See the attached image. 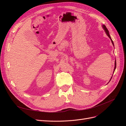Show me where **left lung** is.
I'll list each match as a JSON object with an SVG mask.
<instances>
[{
	"instance_id": "1",
	"label": "left lung",
	"mask_w": 126,
	"mask_h": 126,
	"mask_svg": "<svg viewBox=\"0 0 126 126\" xmlns=\"http://www.w3.org/2000/svg\"><path fill=\"white\" fill-rule=\"evenodd\" d=\"M102 27L103 28V29H104V30H105V32H106V35L108 36V37H109V38L110 39V40H111V43H112V44L113 46H114V44H113V42L112 40L111 39V37H110V35H109V31H108V30L107 29V28H106V26H105V25H102ZM116 60H115V68H114V70H113V73H114V72H115V69H116ZM112 76H113V75H112ZM112 76H111V79H110V80H109V81L108 82V83L110 82V80H111V78H112Z\"/></svg>"
}]
</instances>
